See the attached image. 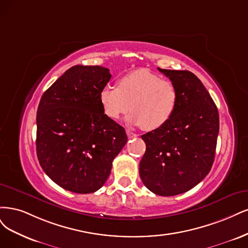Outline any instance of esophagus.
Segmentation results:
<instances>
[{
    "instance_id": "obj_1",
    "label": "esophagus",
    "mask_w": 248,
    "mask_h": 248,
    "mask_svg": "<svg viewBox=\"0 0 248 248\" xmlns=\"http://www.w3.org/2000/svg\"><path fill=\"white\" fill-rule=\"evenodd\" d=\"M126 135H127V137H129V138H136V137H137V134L133 133L130 130H126Z\"/></svg>"
}]
</instances>
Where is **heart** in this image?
<instances>
[{"label":"heart","instance_id":"obj_1","mask_svg":"<svg viewBox=\"0 0 248 248\" xmlns=\"http://www.w3.org/2000/svg\"><path fill=\"white\" fill-rule=\"evenodd\" d=\"M99 100L104 114L110 119L117 121L131 108L127 122L141 125L144 131H155L173 117L179 93L172 81L146 69H139L119 78L117 86L103 87Z\"/></svg>","mask_w":248,"mask_h":248}]
</instances>
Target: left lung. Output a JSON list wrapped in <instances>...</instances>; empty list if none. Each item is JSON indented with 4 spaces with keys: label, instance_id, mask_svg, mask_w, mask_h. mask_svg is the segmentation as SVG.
<instances>
[{
    "label": "left lung",
    "instance_id": "obj_1",
    "mask_svg": "<svg viewBox=\"0 0 248 248\" xmlns=\"http://www.w3.org/2000/svg\"><path fill=\"white\" fill-rule=\"evenodd\" d=\"M157 69L177 86L179 102L173 117L163 127L141 136L146 150L139 174L149 190L170 197L193 188L209 173L219 116L209 93L194 73Z\"/></svg>",
    "mask_w": 248,
    "mask_h": 248
}]
</instances>
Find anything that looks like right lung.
Segmentation results:
<instances>
[{"mask_svg":"<svg viewBox=\"0 0 248 248\" xmlns=\"http://www.w3.org/2000/svg\"><path fill=\"white\" fill-rule=\"evenodd\" d=\"M111 74L101 66L70 68L47 90L37 110L36 148L43 171L61 187L91 194L109 177L127 141L103 112L99 93Z\"/></svg>","mask_w":248,"mask_h":248,"instance_id":"1","label":"right lung"}]
</instances>
